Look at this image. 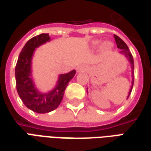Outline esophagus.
Segmentation results:
<instances>
[{
    "label": "esophagus",
    "mask_w": 151,
    "mask_h": 151,
    "mask_svg": "<svg viewBox=\"0 0 151 151\" xmlns=\"http://www.w3.org/2000/svg\"><path fill=\"white\" fill-rule=\"evenodd\" d=\"M77 70H78V72H80V71H84V70H86V68H85V66H83V65H80V66L78 67Z\"/></svg>",
    "instance_id": "34e87169"
}]
</instances>
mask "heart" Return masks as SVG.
Segmentation results:
<instances>
[{
	"label": "heart",
	"instance_id": "1",
	"mask_svg": "<svg viewBox=\"0 0 151 151\" xmlns=\"http://www.w3.org/2000/svg\"><path fill=\"white\" fill-rule=\"evenodd\" d=\"M111 47H112V44L110 42H104L103 43V45H102V49L105 50V51H108V50H109L111 49Z\"/></svg>",
	"mask_w": 151,
	"mask_h": 151
}]
</instances>
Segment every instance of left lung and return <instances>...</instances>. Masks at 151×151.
I'll return each mask as SVG.
<instances>
[{"mask_svg":"<svg viewBox=\"0 0 151 151\" xmlns=\"http://www.w3.org/2000/svg\"><path fill=\"white\" fill-rule=\"evenodd\" d=\"M114 39H115L116 44H117V47L121 49V53L124 54L127 58H128V60L130 62L131 65H132V86H131V89L129 91V93H128V96L127 98L129 97L131 92H132V86H133V84H134V61H133V58H132V55L131 54L130 50L128 49V46H127V44L123 42L122 39L119 37L117 35H114Z\"/></svg>","mask_w":151,"mask_h":151,"instance_id":"1","label":"left lung"}]
</instances>
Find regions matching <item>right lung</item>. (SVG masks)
<instances>
[{
	"label": "right lung",
	"instance_id": "add662e5",
	"mask_svg": "<svg viewBox=\"0 0 151 151\" xmlns=\"http://www.w3.org/2000/svg\"><path fill=\"white\" fill-rule=\"evenodd\" d=\"M50 41L48 33L33 37L25 44L21 50L15 66V80L18 94L26 107L38 114H45L57 108L64 97L68 82L74 77L75 70L60 75L55 89L42 94L38 92L31 78V60L33 51L43 43Z\"/></svg>",
	"mask_w": 151,
	"mask_h": 151
}]
</instances>
